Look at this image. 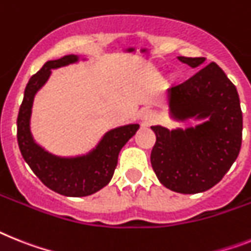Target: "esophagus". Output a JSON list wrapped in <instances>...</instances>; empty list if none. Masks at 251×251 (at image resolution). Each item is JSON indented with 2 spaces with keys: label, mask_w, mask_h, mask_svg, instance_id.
Here are the masks:
<instances>
[{
  "label": "esophagus",
  "mask_w": 251,
  "mask_h": 251,
  "mask_svg": "<svg viewBox=\"0 0 251 251\" xmlns=\"http://www.w3.org/2000/svg\"><path fill=\"white\" fill-rule=\"evenodd\" d=\"M143 116V120H144L145 122H151L153 120H155V113L153 112V111H151V109H145V111H143L142 113Z\"/></svg>",
  "instance_id": "esophagus-1"
}]
</instances>
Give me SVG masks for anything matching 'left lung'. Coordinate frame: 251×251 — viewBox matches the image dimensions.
Masks as SVG:
<instances>
[{
    "label": "left lung",
    "instance_id": "obj_1",
    "mask_svg": "<svg viewBox=\"0 0 251 251\" xmlns=\"http://www.w3.org/2000/svg\"><path fill=\"white\" fill-rule=\"evenodd\" d=\"M193 69L204 57H178ZM176 120L208 119L195 127L151 126L157 140L151 163L158 180L181 194H197L218 184L236 161L243 142V112L236 86L216 62L168 89Z\"/></svg>",
    "mask_w": 251,
    "mask_h": 251
}]
</instances>
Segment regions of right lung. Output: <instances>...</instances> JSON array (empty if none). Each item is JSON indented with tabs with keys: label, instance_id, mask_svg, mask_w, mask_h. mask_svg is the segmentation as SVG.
Here are the masks:
<instances>
[{
	"label": "right lung",
	"instance_id": "add662e5",
	"mask_svg": "<svg viewBox=\"0 0 251 251\" xmlns=\"http://www.w3.org/2000/svg\"><path fill=\"white\" fill-rule=\"evenodd\" d=\"M77 60V56L70 54L46 62L26 84L18 115V143L23 158L46 186L65 197H86L106 186L113 176L120 151L139 129L138 124H130L109 130L96 149L81 157H57L35 144L30 134L35 93L46 84L52 69L74 64Z\"/></svg>",
	"mask_w": 251,
	"mask_h": 251
}]
</instances>
